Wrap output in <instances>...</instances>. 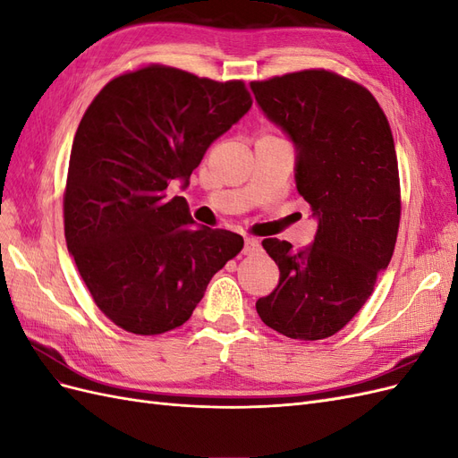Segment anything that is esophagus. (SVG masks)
<instances>
[{
	"instance_id": "esophagus-1",
	"label": "esophagus",
	"mask_w": 458,
	"mask_h": 458,
	"mask_svg": "<svg viewBox=\"0 0 458 458\" xmlns=\"http://www.w3.org/2000/svg\"><path fill=\"white\" fill-rule=\"evenodd\" d=\"M259 250V241L252 239V237H246L244 239V246H242V254H254Z\"/></svg>"
}]
</instances>
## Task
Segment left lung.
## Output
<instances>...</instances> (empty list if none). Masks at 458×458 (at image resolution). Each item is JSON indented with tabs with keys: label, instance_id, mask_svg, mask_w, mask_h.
<instances>
[{
	"label": "left lung",
	"instance_id": "8db88e82",
	"mask_svg": "<svg viewBox=\"0 0 458 458\" xmlns=\"http://www.w3.org/2000/svg\"><path fill=\"white\" fill-rule=\"evenodd\" d=\"M250 89L293 141L296 189L317 219L303 250L261 242L281 275L256 310L288 338L323 340L363 308L394 254L401 200L390 123L369 89L328 71L252 81Z\"/></svg>",
	"mask_w": 458,
	"mask_h": 458
}]
</instances>
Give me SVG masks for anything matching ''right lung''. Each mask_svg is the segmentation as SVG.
<instances>
[{"instance_id": "1", "label": "right lung", "mask_w": 458, "mask_h": 458, "mask_svg": "<svg viewBox=\"0 0 458 458\" xmlns=\"http://www.w3.org/2000/svg\"><path fill=\"white\" fill-rule=\"evenodd\" d=\"M252 106L241 80L162 64L122 74L81 118L68 164L64 237L93 301L133 335L182 327L242 237L199 227L172 183Z\"/></svg>"}]
</instances>
